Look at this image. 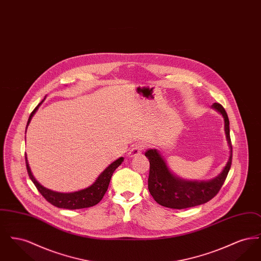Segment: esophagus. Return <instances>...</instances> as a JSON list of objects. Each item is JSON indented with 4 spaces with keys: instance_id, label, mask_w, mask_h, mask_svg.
I'll list each match as a JSON object with an SVG mask.
<instances>
[{
    "instance_id": "1",
    "label": "esophagus",
    "mask_w": 261,
    "mask_h": 261,
    "mask_svg": "<svg viewBox=\"0 0 261 261\" xmlns=\"http://www.w3.org/2000/svg\"><path fill=\"white\" fill-rule=\"evenodd\" d=\"M145 149V145L142 144V143H136L132 146V148L129 150L128 152V155L133 158V156H136L138 154H140L143 150Z\"/></svg>"
}]
</instances>
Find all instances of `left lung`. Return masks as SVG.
Segmentation results:
<instances>
[{
    "label": "left lung",
    "instance_id": "left-lung-1",
    "mask_svg": "<svg viewBox=\"0 0 261 261\" xmlns=\"http://www.w3.org/2000/svg\"><path fill=\"white\" fill-rule=\"evenodd\" d=\"M212 108L222 114L226 139L230 148V156L222 172L208 181H189L174 175L156 149H149L145 155L149 159L148 187L153 199L162 206L183 210L207 202L214 198L224 184L232 164V144L230 138L229 118L220 103L214 102Z\"/></svg>",
    "mask_w": 261,
    "mask_h": 261
}]
</instances>
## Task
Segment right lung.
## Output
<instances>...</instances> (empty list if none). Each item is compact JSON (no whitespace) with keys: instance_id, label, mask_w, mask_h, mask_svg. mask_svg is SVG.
<instances>
[{"instance_id":"add662e5","label":"right lung","mask_w":261,"mask_h":261,"mask_svg":"<svg viewBox=\"0 0 261 261\" xmlns=\"http://www.w3.org/2000/svg\"><path fill=\"white\" fill-rule=\"evenodd\" d=\"M43 100L34 109V111L31 112V114L28 118V121H27L26 129H27L28 124L30 123L32 116L34 115L35 112H37L38 108L43 102ZM25 133H26V131H25ZM123 160H124L123 158H119L115 162H112V164H110L101 173L99 174L97 180L91 186L88 187L86 189L73 192V193H59V192H54L51 190L42 186L38 182L31 172V169L29 167L28 161H27V158L25 154L27 172H28L30 179L32 180V182L37 188L38 191L40 192V194L53 205L60 207V208H65V210L86 208V207H91V206H94L97 203H99L101 199L103 198L106 192L108 191L112 174L114 172V170L122 163Z\"/></svg>"}]
</instances>
